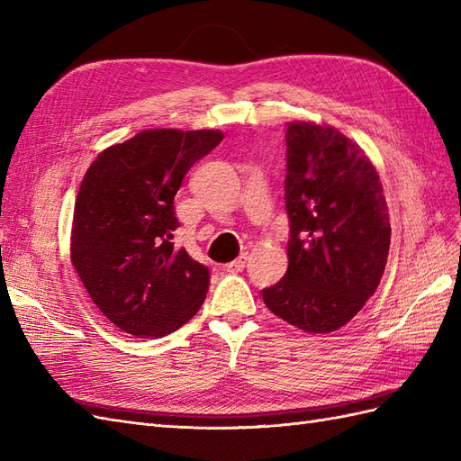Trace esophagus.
Segmentation results:
<instances>
[{"label": "esophagus", "instance_id": "esophagus-1", "mask_svg": "<svg viewBox=\"0 0 461 461\" xmlns=\"http://www.w3.org/2000/svg\"><path fill=\"white\" fill-rule=\"evenodd\" d=\"M247 253H243V255H240L238 258H235V261H231L230 265H226L223 268L228 270V273H241V270L247 267Z\"/></svg>", "mask_w": 461, "mask_h": 461}]
</instances>
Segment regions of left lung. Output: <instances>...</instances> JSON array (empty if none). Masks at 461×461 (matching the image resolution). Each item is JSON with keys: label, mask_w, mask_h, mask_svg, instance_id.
Returning <instances> with one entry per match:
<instances>
[{"label": "left lung", "mask_w": 461, "mask_h": 461, "mask_svg": "<svg viewBox=\"0 0 461 461\" xmlns=\"http://www.w3.org/2000/svg\"><path fill=\"white\" fill-rule=\"evenodd\" d=\"M288 270L263 290L267 308L308 333H331L357 315L380 285L389 226L380 175L368 156L331 126H286Z\"/></svg>", "instance_id": "obj_1"}]
</instances>
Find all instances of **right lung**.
Segmentation results:
<instances>
[{
  "label": "right lung",
  "instance_id": "right-lung-1",
  "mask_svg": "<svg viewBox=\"0 0 461 461\" xmlns=\"http://www.w3.org/2000/svg\"><path fill=\"white\" fill-rule=\"evenodd\" d=\"M218 130H144L101 151L74 208L72 265L101 313L124 333L165 337L203 305L210 270L171 240L173 200Z\"/></svg>",
  "mask_w": 461,
  "mask_h": 461
}]
</instances>
